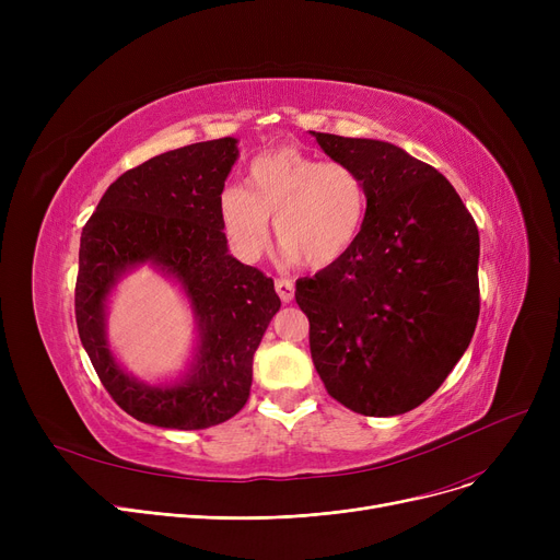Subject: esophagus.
Masks as SVG:
<instances>
[{"label":"esophagus","instance_id":"1","mask_svg":"<svg viewBox=\"0 0 560 560\" xmlns=\"http://www.w3.org/2000/svg\"><path fill=\"white\" fill-rule=\"evenodd\" d=\"M275 288H277V292H279V298H281V302H292V298H295V283H292L290 279H285V277H279L277 281H275Z\"/></svg>","mask_w":560,"mask_h":560}]
</instances>
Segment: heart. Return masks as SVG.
Segmentation results:
<instances>
[{"label": "heart", "mask_w": 560, "mask_h": 560, "mask_svg": "<svg viewBox=\"0 0 560 560\" xmlns=\"http://www.w3.org/2000/svg\"><path fill=\"white\" fill-rule=\"evenodd\" d=\"M220 222L229 243L254 260L268 245L275 220L277 241L308 268L345 258L361 238L368 218V188L345 161L275 147L258 154L245 174V190L220 192Z\"/></svg>", "instance_id": "b5f03b06"}]
</instances>
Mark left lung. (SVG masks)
<instances>
[{
  "instance_id": "obj_1",
  "label": "left lung",
  "mask_w": 560,
  "mask_h": 560,
  "mask_svg": "<svg viewBox=\"0 0 560 560\" xmlns=\"http://www.w3.org/2000/svg\"><path fill=\"white\" fill-rule=\"evenodd\" d=\"M363 176L368 218L338 262L300 279L313 365L327 393L370 418L427 401L479 319V229L429 163L368 138L311 131Z\"/></svg>"
}]
</instances>
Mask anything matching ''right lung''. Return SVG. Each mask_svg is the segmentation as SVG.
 Wrapping results in <instances>:
<instances>
[{"label": "right lung", "mask_w": 560, "mask_h": 560, "mask_svg": "<svg viewBox=\"0 0 560 560\" xmlns=\"http://www.w3.org/2000/svg\"><path fill=\"white\" fill-rule=\"evenodd\" d=\"M238 150L233 138L195 142L127 170L85 222L74 315L81 345L113 401L140 422L209 429L249 399L252 361L281 300L275 281L226 254L220 192ZM159 261L187 288L202 340L194 374L179 387L150 389L112 361L103 300L127 267Z\"/></svg>", "instance_id": "right-lung-1"}]
</instances>
